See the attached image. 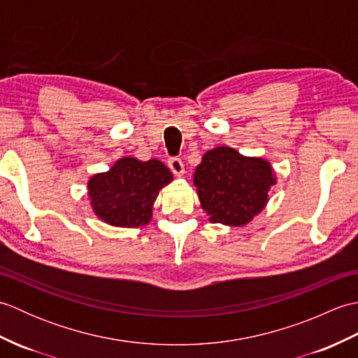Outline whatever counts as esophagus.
Segmentation results:
<instances>
[{
  "label": "esophagus",
  "mask_w": 358,
  "mask_h": 358,
  "mask_svg": "<svg viewBox=\"0 0 358 358\" xmlns=\"http://www.w3.org/2000/svg\"><path fill=\"white\" fill-rule=\"evenodd\" d=\"M169 167H171V171L175 175H177V177H181V175L185 173V164L180 158H171L169 159Z\"/></svg>",
  "instance_id": "obj_1"
}]
</instances>
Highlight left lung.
<instances>
[{"label":"left lung","instance_id":"obj_1","mask_svg":"<svg viewBox=\"0 0 358 358\" xmlns=\"http://www.w3.org/2000/svg\"><path fill=\"white\" fill-rule=\"evenodd\" d=\"M277 173L268 159L246 157L229 146H217L195 167L201 209L209 222L231 227L246 226L266 208Z\"/></svg>","mask_w":358,"mask_h":358}]
</instances>
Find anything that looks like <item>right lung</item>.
Masks as SVG:
<instances>
[{
  "label": "right lung",
  "mask_w": 358,
  "mask_h": 358,
  "mask_svg": "<svg viewBox=\"0 0 358 358\" xmlns=\"http://www.w3.org/2000/svg\"><path fill=\"white\" fill-rule=\"evenodd\" d=\"M173 180L159 162H140L135 157L118 158L108 172L95 173L87 181V195L94 214L115 227H140L152 220L159 191Z\"/></svg>",
  "instance_id": "1"
}]
</instances>
